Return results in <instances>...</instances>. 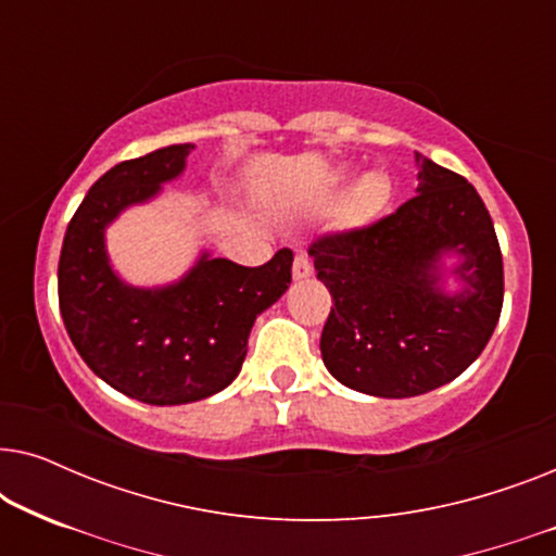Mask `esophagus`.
Wrapping results in <instances>:
<instances>
[{
    "label": "esophagus",
    "instance_id": "34e87169",
    "mask_svg": "<svg viewBox=\"0 0 556 556\" xmlns=\"http://www.w3.org/2000/svg\"><path fill=\"white\" fill-rule=\"evenodd\" d=\"M311 273H314V265H311V257L306 253H295V261H293V278L295 280H303L308 278Z\"/></svg>",
    "mask_w": 556,
    "mask_h": 556
}]
</instances>
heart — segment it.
<instances>
[{
  "label": "heart",
  "instance_id": "heart-1",
  "mask_svg": "<svg viewBox=\"0 0 556 556\" xmlns=\"http://www.w3.org/2000/svg\"><path fill=\"white\" fill-rule=\"evenodd\" d=\"M387 202H390V179L379 172H369L346 192L339 219L346 227L367 225L384 210Z\"/></svg>",
  "mask_w": 556,
  "mask_h": 556
}]
</instances>
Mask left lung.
Masks as SVG:
<instances>
[{
    "mask_svg": "<svg viewBox=\"0 0 556 556\" xmlns=\"http://www.w3.org/2000/svg\"><path fill=\"white\" fill-rule=\"evenodd\" d=\"M417 194L377 223L311 242L329 288L326 369L349 390L415 397L478 359L504 306V261L491 215L460 174L417 154ZM458 254L462 291L445 294L442 255Z\"/></svg>",
    "mask_w": 556,
    "mask_h": 556,
    "instance_id": "1",
    "label": "left lung"
}]
</instances>
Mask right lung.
Here are the masks:
<instances>
[{"mask_svg": "<svg viewBox=\"0 0 556 556\" xmlns=\"http://www.w3.org/2000/svg\"><path fill=\"white\" fill-rule=\"evenodd\" d=\"M192 149L174 143L105 172L60 250L58 299L73 346L105 384L147 405H187L225 390L245 362L257 314L291 283L288 248L257 268L202 253L164 288H134L113 273L105 227L177 179Z\"/></svg>", "mask_w": 556, "mask_h": 556, "instance_id": "obj_1", "label": "right lung"}]
</instances>
